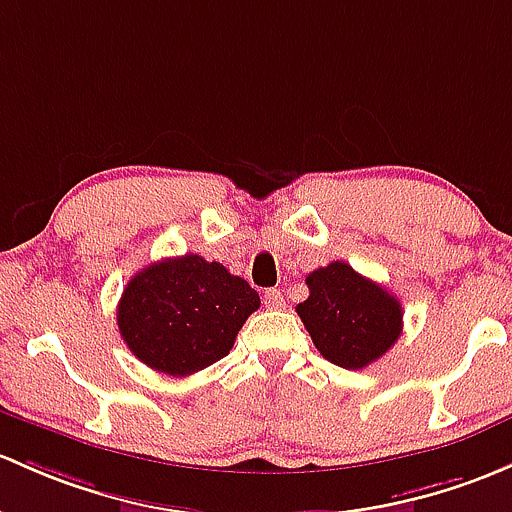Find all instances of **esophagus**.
Returning a JSON list of instances; mask_svg holds the SVG:
<instances>
[{
    "label": "esophagus",
    "mask_w": 512,
    "mask_h": 512,
    "mask_svg": "<svg viewBox=\"0 0 512 512\" xmlns=\"http://www.w3.org/2000/svg\"><path fill=\"white\" fill-rule=\"evenodd\" d=\"M262 301H265L267 309H274V311L284 309V297L279 289H267V292L262 294Z\"/></svg>",
    "instance_id": "34e87169"
}]
</instances>
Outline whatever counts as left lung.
Wrapping results in <instances>:
<instances>
[{
	"instance_id": "left-lung-1",
	"label": "left lung",
	"mask_w": 512,
	"mask_h": 512,
	"mask_svg": "<svg viewBox=\"0 0 512 512\" xmlns=\"http://www.w3.org/2000/svg\"><path fill=\"white\" fill-rule=\"evenodd\" d=\"M309 299L297 306L311 341L333 365L363 370L395 346L402 306L395 294L336 260L306 277Z\"/></svg>"
}]
</instances>
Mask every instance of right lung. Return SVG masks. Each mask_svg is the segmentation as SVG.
Segmentation results:
<instances>
[{"label": "right lung", "instance_id": "add662e5", "mask_svg": "<svg viewBox=\"0 0 512 512\" xmlns=\"http://www.w3.org/2000/svg\"><path fill=\"white\" fill-rule=\"evenodd\" d=\"M260 294L220 262L166 257L134 274L117 304L127 348L159 373L184 378L225 358Z\"/></svg>", "mask_w": 512, "mask_h": 512}]
</instances>
